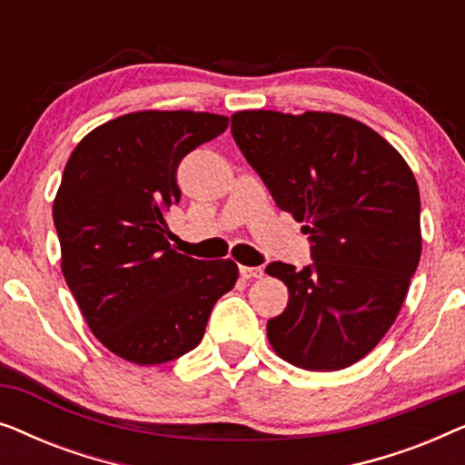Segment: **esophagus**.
Returning a JSON list of instances; mask_svg holds the SVG:
<instances>
[{
	"mask_svg": "<svg viewBox=\"0 0 465 465\" xmlns=\"http://www.w3.org/2000/svg\"><path fill=\"white\" fill-rule=\"evenodd\" d=\"M239 272L243 279H260L264 275L262 266H239Z\"/></svg>",
	"mask_w": 465,
	"mask_h": 465,
	"instance_id": "34e87169",
	"label": "esophagus"
}]
</instances>
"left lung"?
I'll return each mask as SVG.
<instances>
[{
  "mask_svg": "<svg viewBox=\"0 0 465 465\" xmlns=\"http://www.w3.org/2000/svg\"><path fill=\"white\" fill-rule=\"evenodd\" d=\"M232 137L279 209L302 222L313 264L271 262L288 307L266 323L279 358L341 371L371 353L402 309L421 258V201L400 152L360 120L245 110Z\"/></svg>",
  "mask_w": 465,
  "mask_h": 465,
  "instance_id": "1",
  "label": "left lung"
}]
</instances>
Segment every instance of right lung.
I'll return each instance as SVG.
<instances>
[{"label":"right lung","instance_id":"right-lung-1","mask_svg":"<svg viewBox=\"0 0 465 465\" xmlns=\"http://www.w3.org/2000/svg\"><path fill=\"white\" fill-rule=\"evenodd\" d=\"M226 126L209 112L124 114L88 133L63 171L53 205L63 277L101 345L133 364L193 351L239 277L232 260L177 253L164 220L182 196V158Z\"/></svg>","mask_w":465,"mask_h":465}]
</instances>
